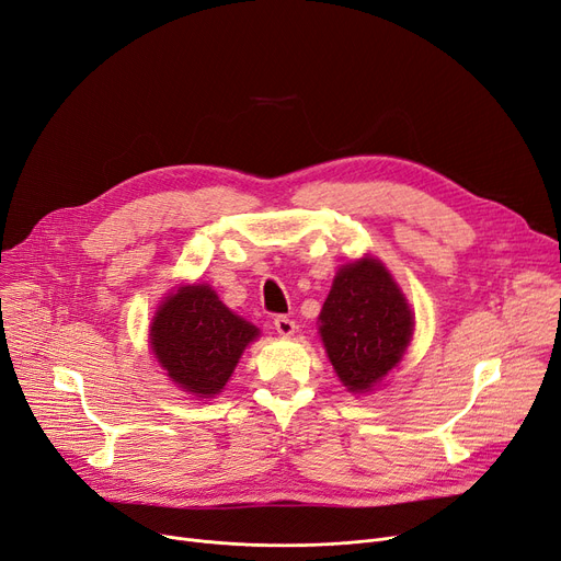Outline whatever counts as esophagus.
I'll use <instances>...</instances> for the list:
<instances>
[{
	"label": "esophagus",
	"instance_id": "obj_1",
	"mask_svg": "<svg viewBox=\"0 0 561 561\" xmlns=\"http://www.w3.org/2000/svg\"><path fill=\"white\" fill-rule=\"evenodd\" d=\"M275 330L282 336H290V334L296 332V321L288 319V316H277V319H275Z\"/></svg>",
	"mask_w": 561,
	"mask_h": 561
}]
</instances>
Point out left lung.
<instances>
[{
    "mask_svg": "<svg viewBox=\"0 0 561 561\" xmlns=\"http://www.w3.org/2000/svg\"><path fill=\"white\" fill-rule=\"evenodd\" d=\"M319 321L332 367L353 394L371 392L397 367L415 330L399 284L374 256L339 267Z\"/></svg>",
    "mask_w": 561,
    "mask_h": 561,
    "instance_id": "left-lung-1",
    "label": "left lung"
}]
</instances>
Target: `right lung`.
<instances>
[{"label": "right lung", "instance_id": "right-lung-1", "mask_svg": "<svg viewBox=\"0 0 561 561\" xmlns=\"http://www.w3.org/2000/svg\"><path fill=\"white\" fill-rule=\"evenodd\" d=\"M149 344L183 392L220 394L259 328L236 316L208 284H183L158 307Z\"/></svg>", "mask_w": 561, "mask_h": 561}]
</instances>
